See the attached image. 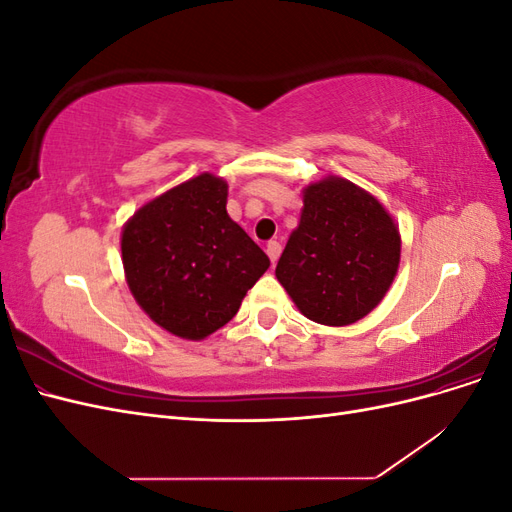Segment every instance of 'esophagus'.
<instances>
[{
	"label": "esophagus",
	"instance_id": "esophagus-1",
	"mask_svg": "<svg viewBox=\"0 0 512 512\" xmlns=\"http://www.w3.org/2000/svg\"><path fill=\"white\" fill-rule=\"evenodd\" d=\"M267 254H269V258H271L273 265H275L277 258H280V254H282V245H280V241H269V243H267Z\"/></svg>",
	"mask_w": 512,
	"mask_h": 512
}]
</instances>
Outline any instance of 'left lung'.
<instances>
[{
    "instance_id": "1",
    "label": "left lung",
    "mask_w": 512,
    "mask_h": 512,
    "mask_svg": "<svg viewBox=\"0 0 512 512\" xmlns=\"http://www.w3.org/2000/svg\"><path fill=\"white\" fill-rule=\"evenodd\" d=\"M399 256V228L380 200L329 175L303 188L301 220L275 277L305 318L348 327L384 299Z\"/></svg>"
}]
</instances>
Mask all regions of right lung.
Returning <instances> with one entry per match:
<instances>
[{
	"label": "right lung",
	"instance_id": "add662e5",
	"mask_svg": "<svg viewBox=\"0 0 512 512\" xmlns=\"http://www.w3.org/2000/svg\"><path fill=\"white\" fill-rule=\"evenodd\" d=\"M228 183L203 173L138 209L121 230L126 282L143 312L190 342L235 318L269 256L230 220Z\"/></svg>",
	"mask_w": 512,
	"mask_h": 512
}]
</instances>
